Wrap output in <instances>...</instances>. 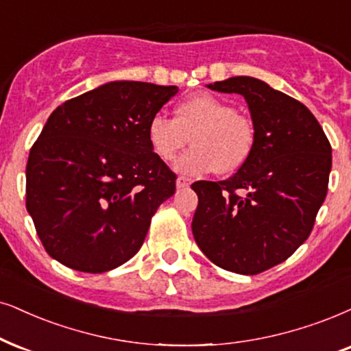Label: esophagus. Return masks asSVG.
Wrapping results in <instances>:
<instances>
[{"label":"esophagus","mask_w":351,"mask_h":351,"mask_svg":"<svg viewBox=\"0 0 351 351\" xmlns=\"http://www.w3.org/2000/svg\"><path fill=\"white\" fill-rule=\"evenodd\" d=\"M189 184H191V181L188 178H184V176H180V178L176 180V188H178V189L188 188Z\"/></svg>","instance_id":"1"}]
</instances>
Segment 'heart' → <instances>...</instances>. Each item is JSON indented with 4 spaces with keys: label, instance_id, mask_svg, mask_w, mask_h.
<instances>
[{
    "label": "heart",
    "instance_id": "heart-1",
    "mask_svg": "<svg viewBox=\"0 0 351 351\" xmlns=\"http://www.w3.org/2000/svg\"><path fill=\"white\" fill-rule=\"evenodd\" d=\"M175 170L186 176H202L217 170L233 175L250 160L256 145V128L250 117L212 94H194L175 106V119L154 114L147 124L152 152L171 162L186 144Z\"/></svg>",
    "mask_w": 351,
    "mask_h": 351
}]
</instances>
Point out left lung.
<instances>
[{"instance_id":"left-lung-1","label":"left lung","mask_w":351,"mask_h":351,"mask_svg":"<svg viewBox=\"0 0 351 351\" xmlns=\"http://www.w3.org/2000/svg\"><path fill=\"white\" fill-rule=\"evenodd\" d=\"M250 106L256 145L228 180L196 181L197 246L219 267L256 275L283 263L308 239L327 194L332 147L301 101L259 79L208 84Z\"/></svg>"}]
</instances>
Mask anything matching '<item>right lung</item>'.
<instances>
[{
	"instance_id": "obj_1",
	"label": "right lung",
	"mask_w": 351,
	"mask_h": 351,
	"mask_svg": "<svg viewBox=\"0 0 351 351\" xmlns=\"http://www.w3.org/2000/svg\"><path fill=\"white\" fill-rule=\"evenodd\" d=\"M176 86L114 81L50 114L29 154L25 207L45 251L79 272L131 259L176 175L150 149L149 119Z\"/></svg>"
}]
</instances>
